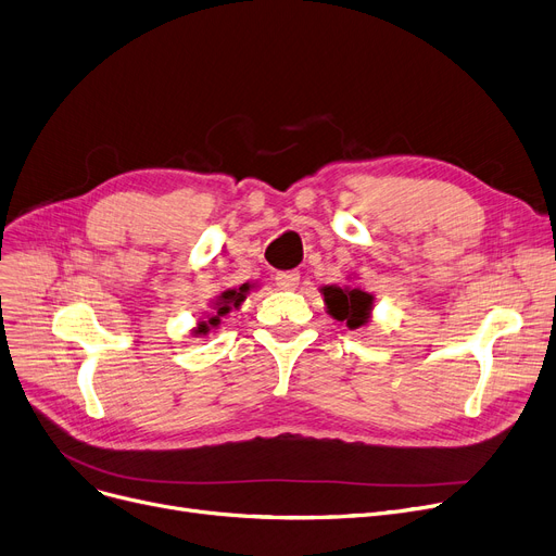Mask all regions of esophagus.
Returning <instances> with one entry per match:
<instances>
[{
	"label": "esophagus",
	"mask_w": 556,
	"mask_h": 556,
	"mask_svg": "<svg viewBox=\"0 0 556 556\" xmlns=\"http://www.w3.org/2000/svg\"><path fill=\"white\" fill-rule=\"evenodd\" d=\"M275 283L281 288V291H295V288L300 286V273H298V270L279 273V275L275 277Z\"/></svg>",
	"instance_id": "esophagus-1"
}]
</instances>
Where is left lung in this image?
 <instances>
[{
	"instance_id": "1",
	"label": "left lung",
	"mask_w": 556,
	"mask_h": 556,
	"mask_svg": "<svg viewBox=\"0 0 556 556\" xmlns=\"http://www.w3.org/2000/svg\"><path fill=\"white\" fill-rule=\"evenodd\" d=\"M320 293L325 298L327 313L333 320L345 323L350 329L366 327L370 323L375 298L366 293L364 288L333 283V286H323Z\"/></svg>"
}]
</instances>
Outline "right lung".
<instances>
[{
    "instance_id": "obj_1",
    "label": "right lung",
    "mask_w": 556,
    "mask_h": 556,
    "mask_svg": "<svg viewBox=\"0 0 556 556\" xmlns=\"http://www.w3.org/2000/svg\"><path fill=\"white\" fill-rule=\"evenodd\" d=\"M254 288V283H240L236 288H227V291H223L220 295H215L208 304V311H204V318L198 323V327L192 329V336H208L213 329L220 327V320L225 316H229V311L233 308H240V304H243L250 295V291Z\"/></svg>"
}]
</instances>
